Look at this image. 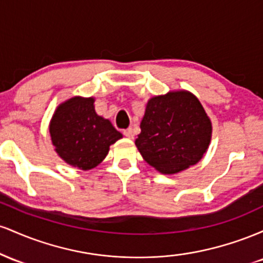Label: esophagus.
Returning a JSON list of instances; mask_svg holds the SVG:
<instances>
[{
  "mask_svg": "<svg viewBox=\"0 0 263 263\" xmlns=\"http://www.w3.org/2000/svg\"><path fill=\"white\" fill-rule=\"evenodd\" d=\"M123 135L126 136V137L128 138V140H132V138H134V131H132V128H127V129H125V131H123Z\"/></svg>",
  "mask_w": 263,
  "mask_h": 263,
  "instance_id": "1",
  "label": "esophagus"
}]
</instances>
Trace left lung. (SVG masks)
Instances as JSON below:
<instances>
[{"label":"left lung","instance_id":"obj_1","mask_svg":"<svg viewBox=\"0 0 263 263\" xmlns=\"http://www.w3.org/2000/svg\"><path fill=\"white\" fill-rule=\"evenodd\" d=\"M135 144L143 159L163 174L197 164L206 153L213 126L197 96L174 90L151 98Z\"/></svg>","mask_w":263,"mask_h":263}]
</instances>
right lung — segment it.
Wrapping results in <instances>:
<instances>
[{"instance_id":"obj_1","label":"right lung","mask_w":263,"mask_h":263,"mask_svg":"<svg viewBox=\"0 0 263 263\" xmlns=\"http://www.w3.org/2000/svg\"><path fill=\"white\" fill-rule=\"evenodd\" d=\"M95 99L73 96L59 105L49 122L54 151L65 163L81 171L98 167L121 132L95 111Z\"/></svg>"}]
</instances>
